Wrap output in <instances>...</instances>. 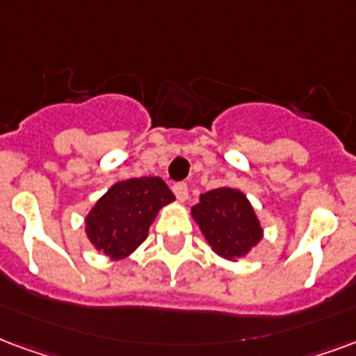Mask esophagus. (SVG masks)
Segmentation results:
<instances>
[{
    "instance_id": "obj_1",
    "label": "esophagus",
    "mask_w": 356,
    "mask_h": 356,
    "mask_svg": "<svg viewBox=\"0 0 356 356\" xmlns=\"http://www.w3.org/2000/svg\"><path fill=\"white\" fill-rule=\"evenodd\" d=\"M173 194L177 196V200L185 202V200L188 198V185H186V183H175V185H173Z\"/></svg>"
}]
</instances>
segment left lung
I'll list each match as a JSON object with an SVG mask.
<instances>
[{"instance_id": "8db88e82", "label": "left lung", "mask_w": 356, "mask_h": 356, "mask_svg": "<svg viewBox=\"0 0 356 356\" xmlns=\"http://www.w3.org/2000/svg\"><path fill=\"white\" fill-rule=\"evenodd\" d=\"M192 217L213 249L225 257H243L262 238L259 218L249 200L236 188H215L200 196Z\"/></svg>"}]
</instances>
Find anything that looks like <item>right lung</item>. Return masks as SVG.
Here are the masks:
<instances>
[{"label": "right lung", "instance_id": "right-lung-1", "mask_svg": "<svg viewBox=\"0 0 356 356\" xmlns=\"http://www.w3.org/2000/svg\"><path fill=\"white\" fill-rule=\"evenodd\" d=\"M160 177H136L113 185L86 217V234L97 251L124 259L143 243L162 205L173 202Z\"/></svg>", "mask_w": 356, "mask_h": 356}]
</instances>
